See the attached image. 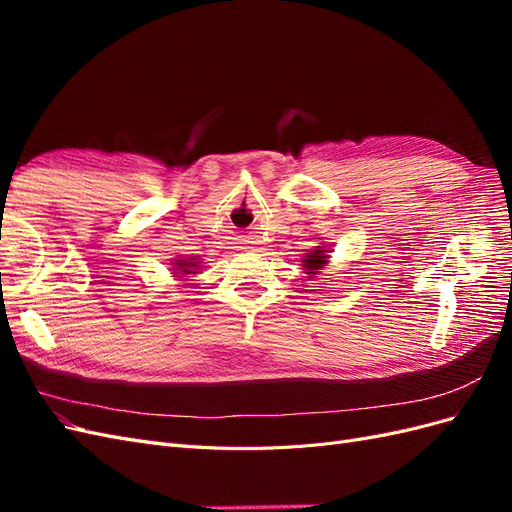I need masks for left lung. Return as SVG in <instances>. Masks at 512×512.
Segmentation results:
<instances>
[{"instance_id": "1", "label": "left lung", "mask_w": 512, "mask_h": 512, "mask_svg": "<svg viewBox=\"0 0 512 512\" xmlns=\"http://www.w3.org/2000/svg\"><path fill=\"white\" fill-rule=\"evenodd\" d=\"M329 262V256H327V250H322V247L318 245L314 252H309L307 256H303V269H305V273L309 275V277H314V275H318V271L327 265Z\"/></svg>"}]
</instances>
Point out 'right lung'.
Wrapping results in <instances>:
<instances>
[{
	"label": "right lung",
	"instance_id": "1",
	"mask_svg": "<svg viewBox=\"0 0 512 512\" xmlns=\"http://www.w3.org/2000/svg\"><path fill=\"white\" fill-rule=\"evenodd\" d=\"M173 265L177 267V269H173L177 277L192 275V273H196V269H198V262H196L194 258H190V260H177V262H173Z\"/></svg>",
	"mask_w": 512,
	"mask_h": 512
}]
</instances>
